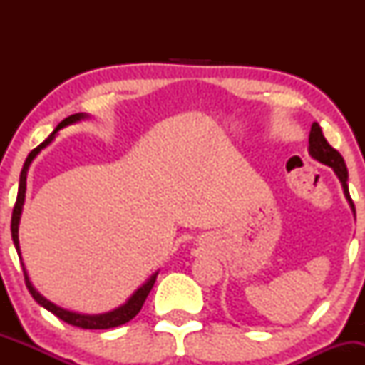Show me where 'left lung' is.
I'll return each instance as SVG.
<instances>
[{
    "instance_id": "8db88e82",
    "label": "left lung",
    "mask_w": 365,
    "mask_h": 365,
    "mask_svg": "<svg viewBox=\"0 0 365 365\" xmlns=\"http://www.w3.org/2000/svg\"><path fill=\"white\" fill-rule=\"evenodd\" d=\"M309 153H311V156L314 159H317V161L322 163V165H328L334 170V173L338 175V178H340L341 182L346 200L350 202L351 211H354L355 215L354 200H351L350 192H349V183H346V180H349V171H346L345 161H343L341 154L328 144V140L324 139V135H322L321 132V127L317 123H312L311 133H309Z\"/></svg>"
}]
</instances>
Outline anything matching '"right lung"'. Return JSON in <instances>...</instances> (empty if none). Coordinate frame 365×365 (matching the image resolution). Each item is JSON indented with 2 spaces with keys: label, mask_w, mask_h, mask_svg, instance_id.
Segmentation results:
<instances>
[{
  "label": "right lung",
  "mask_w": 365,
  "mask_h": 365,
  "mask_svg": "<svg viewBox=\"0 0 365 365\" xmlns=\"http://www.w3.org/2000/svg\"><path fill=\"white\" fill-rule=\"evenodd\" d=\"M82 118H86V115H83V113H75V115H70L68 118L63 120L61 123L58 125L56 128H54V132L51 133V135H49L48 139L43 142V144H39L36 149H32L31 154H29L27 159H25L22 173H20L19 195H16L14 215H11V238H14L15 249H16V252H19V254H20L19 223H20V215H22V206H24V200H25V180H27L29 166H31L32 159H34L37 154L41 153V149H44L46 145L51 144V140L54 139V135H56L58 130H61L63 127H66V125L75 123V121H78V120H82ZM20 262H22V255H20ZM22 269H24L25 284H27L29 292H31V295L34 297L36 302L39 304V305H43L44 309H48L49 312H53L56 317H60L61 321L68 322V324L77 326V328H82V329H110V328H116V326L125 324V322H128L130 319H133V317H135L137 314H139V311L142 309V305H144L145 299H148V295H149V292L153 290L154 282H156V276H158V273H154L153 276H150L148 282L142 284L139 290H137L132 297H130V299L127 300V304H123V305H121V307L115 309V311L106 312V314H99V316H82V314H75V312L65 311V309L58 307V305H54V304L49 302V300H46L44 297L41 295V293L37 292L34 287H32V283H31V279H29L27 271H25L24 264H22Z\"/></svg>",
  "instance_id": "add662e5"
}]
</instances>
